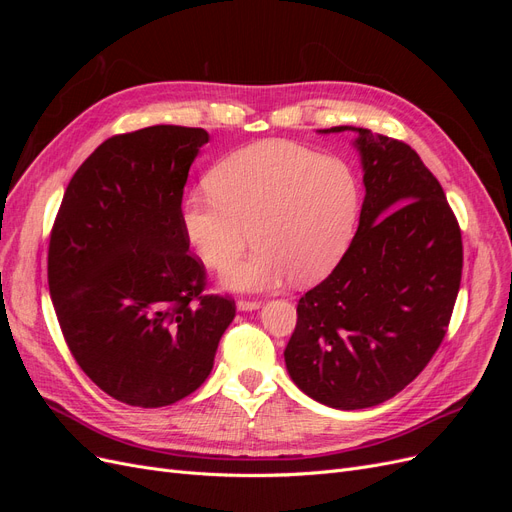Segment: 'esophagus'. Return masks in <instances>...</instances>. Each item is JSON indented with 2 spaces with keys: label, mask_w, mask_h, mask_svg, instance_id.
I'll list each match as a JSON object with an SVG mask.
<instances>
[{
  "label": "esophagus",
  "mask_w": 512,
  "mask_h": 512,
  "mask_svg": "<svg viewBox=\"0 0 512 512\" xmlns=\"http://www.w3.org/2000/svg\"><path fill=\"white\" fill-rule=\"evenodd\" d=\"M262 305V301H256V299H239L237 301V307L241 309V312H252V309H258Z\"/></svg>",
  "instance_id": "obj_1"
}]
</instances>
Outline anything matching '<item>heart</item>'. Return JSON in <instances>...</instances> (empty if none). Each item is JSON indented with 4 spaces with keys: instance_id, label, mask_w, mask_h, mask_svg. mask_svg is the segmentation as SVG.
I'll list each match as a JSON object with an SVG mask.
<instances>
[{
    "instance_id": "heart-1",
    "label": "heart",
    "mask_w": 512,
    "mask_h": 512,
    "mask_svg": "<svg viewBox=\"0 0 512 512\" xmlns=\"http://www.w3.org/2000/svg\"><path fill=\"white\" fill-rule=\"evenodd\" d=\"M209 188L183 200L196 256L224 269L254 238L259 250L224 271V284L262 290L286 277L312 284L335 269L361 213L354 168L286 138L245 145L213 166Z\"/></svg>"
}]
</instances>
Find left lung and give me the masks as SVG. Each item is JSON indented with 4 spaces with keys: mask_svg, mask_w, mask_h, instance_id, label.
<instances>
[{
    "mask_svg": "<svg viewBox=\"0 0 512 512\" xmlns=\"http://www.w3.org/2000/svg\"><path fill=\"white\" fill-rule=\"evenodd\" d=\"M356 134L365 200L356 235L327 280L297 305L284 350L292 382L339 410L395 397L440 348L461 284V230L440 181L397 138Z\"/></svg>",
    "mask_w": 512,
    "mask_h": 512,
    "instance_id": "8db88e82",
    "label": "left lung"
}]
</instances>
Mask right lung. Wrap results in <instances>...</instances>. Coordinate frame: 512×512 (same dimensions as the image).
Returning a JSON list of instances; mask_svg holds the SVG:
<instances>
[{
    "instance_id": "1",
    "label": "right lung",
    "mask_w": 512,
    "mask_h": 512,
    "mask_svg": "<svg viewBox=\"0 0 512 512\" xmlns=\"http://www.w3.org/2000/svg\"><path fill=\"white\" fill-rule=\"evenodd\" d=\"M203 128L151 126L104 141L70 179L49 243V290L79 367L104 393L162 408L213 369L235 301L203 294L181 198Z\"/></svg>"
}]
</instances>
